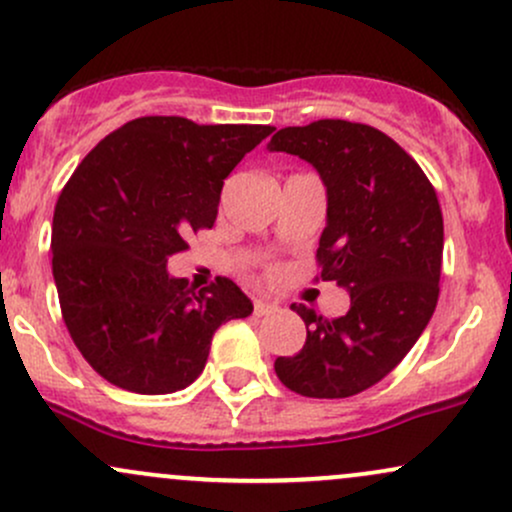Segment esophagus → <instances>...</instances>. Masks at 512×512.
I'll return each instance as SVG.
<instances>
[{
    "label": "esophagus",
    "mask_w": 512,
    "mask_h": 512,
    "mask_svg": "<svg viewBox=\"0 0 512 512\" xmlns=\"http://www.w3.org/2000/svg\"><path fill=\"white\" fill-rule=\"evenodd\" d=\"M279 310V305L272 303V301H255V315L262 317V315H272Z\"/></svg>",
    "instance_id": "esophagus-1"
}]
</instances>
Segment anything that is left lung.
Segmentation results:
<instances>
[{"label":"left lung","instance_id":"obj_1","mask_svg":"<svg viewBox=\"0 0 512 512\" xmlns=\"http://www.w3.org/2000/svg\"><path fill=\"white\" fill-rule=\"evenodd\" d=\"M308 161L327 187L317 262L351 296L342 317H303V349L274 370L303 397L342 399L385 378L426 330L438 303L443 214L436 190L407 151L380 129L346 120L284 127L267 144Z\"/></svg>","mask_w":512,"mask_h":512}]
</instances>
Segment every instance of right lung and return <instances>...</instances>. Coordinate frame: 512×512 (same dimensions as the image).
Segmentation results:
<instances>
[{
  "mask_svg": "<svg viewBox=\"0 0 512 512\" xmlns=\"http://www.w3.org/2000/svg\"><path fill=\"white\" fill-rule=\"evenodd\" d=\"M272 132L137 117L76 166L52 216V276L76 349L108 383L139 395L182 390L223 322L252 313L226 276L192 291L166 264L214 226L223 180Z\"/></svg>",
  "mask_w": 512,
  "mask_h": 512,
  "instance_id": "add662e5",
  "label": "right lung"
}]
</instances>
